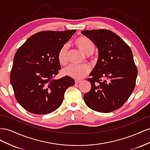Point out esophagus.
I'll use <instances>...</instances> for the list:
<instances>
[{
	"label": "esophagus",
	"mask_w": 150,
	"mask_h": 150,
	"mask_svg": "<svg viewBox=\"0 0 150 150\" xmlns=\"http://www.w3.org/2000/svg\"><path fill=\"white\" fill-rule=\"evenodd\" d=\"M81 80H79V79H76V80H75V83H76V84H78V83H81Z\"/></svg>",
	"instance_id": "34e87169"
}]
</instances>
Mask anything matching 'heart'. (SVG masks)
I'll return each mask as SVG.
<instances>
[{
  "instance_id": "heart-1",
  "label": "heart",
  "mask_w": 150,
  "mask_h": 150,
  "mask_svg": "<svg viewBox=\"0 0 150 150\" xmlns=\"http://www.w3.org/2000/svg\"><path fill=\"white\" fill-rule=\"evenodd\" d=\"M74 44L80 51L88 56V57L91 60L94 61V57L92 56L91 54L94 51L96 47L91 40L84 36H81L74 40ZM67 53V46L66 44L63 45L57 54L58 62L62 66H66L68 63ZM62 72L65 76H69L76 79H81L84 78L91 72V67L89 65L81 66L71 65L65 68Z\"/></svg>"
}]
</instances>
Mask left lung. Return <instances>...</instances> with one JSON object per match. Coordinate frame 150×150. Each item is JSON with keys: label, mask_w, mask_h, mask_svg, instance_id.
<instances>
[{"label": "left lung", "mask_w": 150, "mask_h": 150, "mask_svg": "<svg viewBox=\"0 0 150 150\" xmlns=\"http://www.w3.org/2000/svg\"><path fill=\"white\" fill-rule=\"evenodd\" d=\"M83 35L98 49L99 59L88 78L91 84L84 100L89 108L110 112L128 100L136 85L138 69L129 46L120 36L107 29L84 30Z\"/></svg>", "instance_id": "left-lung-1"}]
</instances>
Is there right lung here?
Instances as JSON below:
<instances>
[{
  "label": "right lung",
  "instance_id": "right-lung-1",
  "mask_svg": "<svg viewBox=\"0 0 150 150\" xmlns=\"http://www.w3.org/2000/svg\"><path fill=\"white\" fill-rule=\"evenodd\" d=\"M76 30L41 31L33 35L17 49L10 81L15 98L26 111L47 115L59 107L66 90L74 80L54 77L61 67L57 54Z\"/></svg>",
  "mask_w": 150,
  "mask_h": 150
}]
</instances>
